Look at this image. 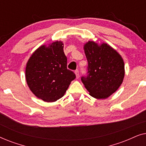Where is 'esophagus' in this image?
Here are the masks:
<instances>
[{
	"mask_svg": "<svg viewBox=\"0 0 146 146\" xmlns=\"http://www.w3.org/2000/svg\"><path fill=\"white\" fill-rule=\"evenodd\" d=\"M75 74H76V78H79V71L76 70L75 71Z\"/></svg>",
	"mask_w": 146,
	"mask_h": 146,
	"instance_id": "esophagus-1",
	"label": "esophagus"
}]
</instances>
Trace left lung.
Wrapping results in <instances>:
<instances>
[{
    "label": "left lung",
    "mask_w": 146,
    "mask_h": 146,
    "mask_svg": "<svg viewBox=\"0 0 146 146\" xmlns=\"http://www.w3.org/2000/svg\"><path fill=\"white\" fill-rule=\"evenodd\" d=\"M88 75L81 80L89 94L97 99L108 98L118 89L125 74L124 62L116 50L108 44L94 41L85 44Z\"/></svg>",
    "instance_id": "left-lung-1"
}]
</instances>
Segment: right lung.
<instances>
[{
  "label": "right lung",
  "instance_id": "right-lung-1",
  "mask_svg": "<svg viewBox=\"0 0 146 146\" xmlns=\"http://www.w3.org/2000/svg\"><path fill=\"white\" fill-rule=\"evenodd\" d=\"M63 43L56 41L42 45L34 52L26 67V80L29 88L38 98L53 102L61 98L76 78L67 68V58Z\"/></svg>",
  "mask_w": 146,
  "mask_h": 146
}]
</instances>
